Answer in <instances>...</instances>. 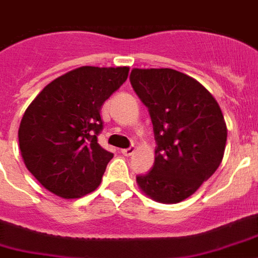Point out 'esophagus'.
<instances>
[{
	"instance_id": "34e87169",
	"label": "esophagus",
	"mask_w": 258,
	"mask_h": 258,
	"mask_svg": "<svg viewBox=\"0 0 258 258\" xmlns=\"http://www.w3.org/2000/svg\"><path fill=\"white\" fill-rule=\"evenodd\" d=\"M134 153H135V149H134V147H128V149L121 150V154H123L124 157H131Z\"/></svg>"
}]
</instances>
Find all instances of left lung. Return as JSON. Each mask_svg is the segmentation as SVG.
Returning a JSON list of instances; mask_svg holds the SVG:
<instances>
[{"label":"left lung","instance_id":"left-lung-1","mask_svg":"<svg viewBox=\"0 0 258 258\" xmlns=\"http://www.w3.org/2000/svg\"><path fill=\"white\" fill-rule=\"evenodd\" d=\"M135 92L149 107L157 141L151 171L137 176L161 204L192 196L222 162L228 128L218 101L198 80L170 68H134Z\"/></svg>","mask_w":258,"mask_h":258}]
</instances>
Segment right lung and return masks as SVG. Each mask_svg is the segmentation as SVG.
I'll list each match as a JSON object with an SVG mask.
<instances>
[{"instance_id":"1","label":"right lung","mask_w":258,"mask_h":258,"mask_svg":"<svg viewBox=\"0 0 258 258\" xmlns=\"http://www.w3.org/2000/svg\"><path fill=\"white\" fill-rule=\"evenodd\" d=\"M128 67H80L50 82L28 105L18 128L26 169L64 200L100 184L113 154L97 143L101 105L127 80Z\"/></svg>"}]
</instances>
